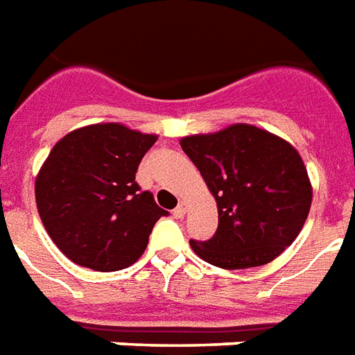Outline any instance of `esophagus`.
<instances>
[{"label": "esophagus", "instance_id": "esophagus-1", "mask_svg": "<svg viewBox=\"0 0 355 355\" xmlns=\"http://www.w3.org/2000/svg\"><path fill=\"white\" fill-rule=\"evenodd\" d=\"M173 214L177 218H182L186 214V203H178V207L173 211Z\"/></svg>", "mask_w": 355, "mask_h": 355}]
</instances>
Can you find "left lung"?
<instances>
[{"label":"left lung","instance_id":"left-lung-1","mask_svg":"<svg viewBox=\"0 0 355 355\" xmlns=\"http://www.w3.org/2000/svg\"><path fill=\"white\" fill-rule=\"evenodd\" d=\"M218 205V230L190 241L207 263L248 269L272 261L303 230L312 186L299 152L256 125L233 124L180 141Z\"/></svg>","mask_w":355,"mask_h":355}]
</instances>
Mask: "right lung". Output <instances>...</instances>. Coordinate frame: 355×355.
<instances>
[{"instance_id":"obj_1","label":"right lung","mask_w":355,"mask_h":355,"mask_svg":"<svg viewBox=\"0 0 355 355\" xmlns=\"http://www.w3.org/2000/svg\"><path fill=\"white\" fill-rule=\"evenodd\" d=\"M156 139L111 122L54 144L35 178V201L44 230L73 263L109 272L143 256L154 224L169 214L135 180Z\"/></svg>"}]
</instances>
